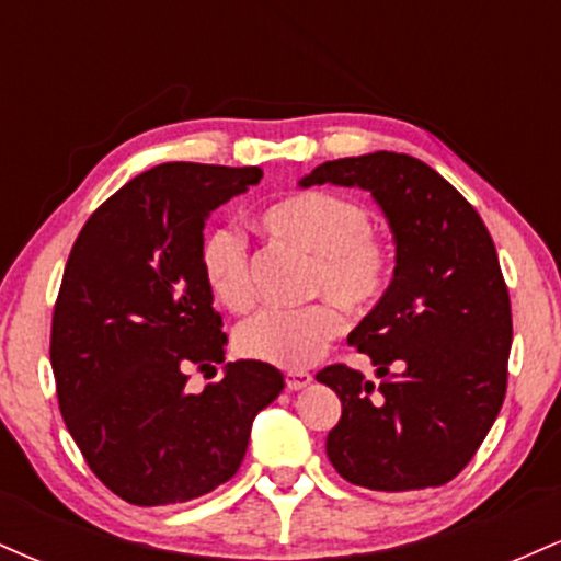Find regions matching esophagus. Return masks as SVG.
<instances>
[{
  "label": "esophagus",
  "mask_w": 561,
  "mask_h": 561,
  "mask_svg": "<svg viewBox=\"0 0 561 561\" xmlns=\"http://www.w3.org/2000/svg\"><path fill=\"white\" fill-rule=\"evenodd\" d=\"M311 382H313V377L308 375V371H287V375H285L287 390H293V392L308 388Z\"/></svg>",
  "instance_id": "esophagus-1"
}]
</instances>
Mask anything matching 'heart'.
Listing matches in <instances>:
<instances>
[{
	"label": "heart",
	"mask_w": 561,
	"mask_h": 561,
	"mask_svg": "<svg viewBox=\"0 0 561 561\" xmlns=\"http://www.w3.org/2000/svg\"><path fill=\"white\" fill-rule=\"evenodd\" d=\"M261 229L313 255L308 293L332 298L347 311H366L390 285V244L371 229V216L356 199L337 192H295L268 205ZM199 274L218 306L240 313L253 302L248 242L237 229L214 227L199 242ZM345 330V317L331 300L295 311H266L242 321L237 351L253 362L298 371L319 362L321 353Z\"/></svg>",
	"instance_id": "heart-1"
}]
</instances>
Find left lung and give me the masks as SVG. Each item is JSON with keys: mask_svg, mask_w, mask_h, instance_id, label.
<instances>
[{"mask_svg": "<svg viewBox=\"0 0 561 561\" xmlns=\"http://www.w3.org/2000/svg\"><path fill=\"white\" fill-rule=\"evenodd\" d=\"M313 184L371 192L396 242L388 289L347 337L379 385L345 364L317 375L343 403L327 456L369 491L446 485L478 454L506 396L512 302L495 244L440 173L401 152L327 160L300 179Z\"/></svg>", "mask_w": 561, "mask_h": 561, "instance_id": "obj_1", "label": "left lung"}]
</instances>
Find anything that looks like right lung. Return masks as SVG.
<instances>
[{
	"label": "right lung",
	"instance_id": "1",
	"mask_svg": "<svg viewBox=\"0 0 561 561\" xmlns=\"http://www.w3.org/2000/svg\"><path fill=\"white\" fill-rule=\"evenodd\" d=\"M259 165L163 163L83 224L53 313L49 358L68 433L102 485L137 506L184 504L234 478L255 414L285 390L272 364H224L227 334L199 274L218 205L259 184Z\"/></svg>",
	"mask_w": 561,
	"mask_h": 561
}]
</instances>
